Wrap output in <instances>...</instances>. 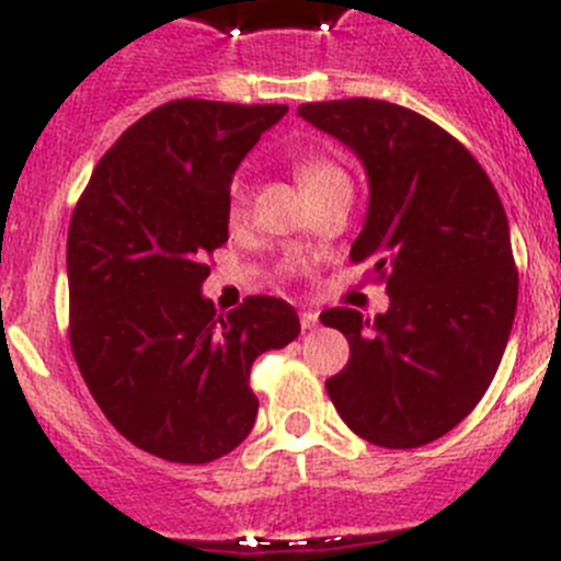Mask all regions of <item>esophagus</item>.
<instances>
[{
  "instance_id": "1",
  "label": "esophagus",
  "mask_w": 561,
  "mask_h": 561,
  "mask_svg": "<svg viewBox=\"0 0 561 561\" xmlns=\"http://www.w3.org/2000/svg\"><path fill=\"white\" fill-rule=\"evenodd\" d=\"M317 325H320V314H317L314 309H304V312H301V328H304V331H314Z\"/></svg>"
}]
</instances>
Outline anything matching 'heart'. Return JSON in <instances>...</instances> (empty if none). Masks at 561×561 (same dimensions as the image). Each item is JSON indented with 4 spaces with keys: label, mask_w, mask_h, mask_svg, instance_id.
<instances>
[{
    "label": "heart",
    "mask_w": 561,
    "mask_h": 561,
    "mask_svg": "<svg viewBox=\"0 0 561 561\" xmlns=\"http://www.w3.org/2000/svg\"><path fill=\"white\" fill-rule=\"evenodd\" d=\"M296 175H298V181H301V186L309 192V195L320 192L322 186L333 184V181L347 179L342 168H339L336 162L325 160V157H309V160H301L296 165ZM247 197H249V184H247L244 175H239V179L230 184V192H228L230 217L236 219V217H241V214H244Z\"/></svg>",
    "instance_id": "heart-1"
}]
</instances>
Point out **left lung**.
I'll list each match as a JSON object with an SVG mask.
<instances>
[{
  "label": "left lung",
  "mask_w": 561,
  "mask_h": 561,
  "mask_svg": "<svg viewBox=\"0 0 561 561\" xmlns=\"http://www.w3.org/2000/svg\"><path fill=\"white\" fill-rule=\"evenodd\" d=\"M298 116L347 146L369 179L350 257L386 276L388 312L328 309L350 360L325 382L342 421L380 448H421L474 410L518 304L511 225L480 162L421 113L386 100L307 103Z\"/></svg>",
  "instance_id": "1"
}]
</instances>
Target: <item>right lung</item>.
<instances>
[{
  "label": "right lung",
  "instance_id": "1",
  "mask_svg": "<svg viewBox=\"0 0 561 561\" xmlns=\"http://www.w3.org/2000/svg\"><path fill=\"white\" fill-rule=\"evenodd\" d=\"M287 105L173 100L98 162L67 233L70 344L118 434L175 463L239 448L257 417L249 369L301 333L296 309L249 296L217 314L206 254L228 241L236 168Z\"/></svg>",
  "mask_w": 561,
  "mask_h": 561
}]
</instances>
